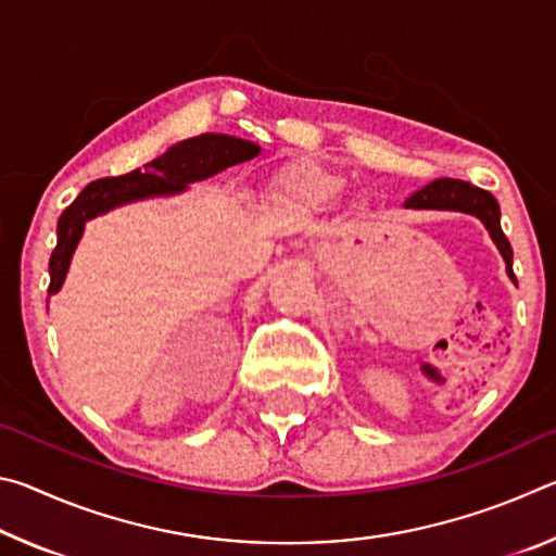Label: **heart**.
Listing matches in <instances>:
<instances>
[{"instance_id": "b5f03b06", "label": "heart", "mask_w": 556, "mask_h": 556, "mask_svg": "<svg viewBox=\"0 0 556 556\" xmlns=\"http://www.w3.org/2000/svg\"><path fill=\"white\" fill-rule=\"evenodd\" d=\"M345 176L312 159L281 164L269 178L267 205L279 218L299 223L328 213L345 193Z\"/></svg>"}]
</instances>
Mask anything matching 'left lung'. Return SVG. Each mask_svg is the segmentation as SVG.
I'll return each mask as SVG.
<instances>
[{"mask_svg":"<svg viewBox=\"0 0 556 556\" xmlns=\"http://www.w3.org/2000/svg\"><path fill=\"white\" fill-rule=\"evenodd\" d=\"M404 208L407 211H456V213L473 215V218H478L485 225L488 235H491V240L495 242L497 252H501L505 260L507 277L513 279V285H517L515 271H513V248L501 228V205H497L493 195L483 191V188H476L466 181H458V178H437V181H431L425 188H419L417 193H412L409 199L404 201Z\"/></svg>","mask_w":556,"mask_h":556,"instance_id":"obj_1","label":"left lung"}]
</instances>
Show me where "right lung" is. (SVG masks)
I'll list each match as a JSON object with an SVG mask.
<instances>
[{"label":"right lung","instance_id":"add662e5","mask_svg":"<svg viewBox=\"0 0 556 556\" xmlns=\"http://www.w3.org/2000/svg\"><path fill=\"white\" fill-rule=\"evenodd\" d=\"M260 152V144L250 142V139L205 131V135L172 144L162 156L144 164V168H135V172L125 176L100 178V181L88 184L59 218V242H55L49 262V299L59 294L65 277H68L71 260L83 232H86L88 220L127 203L178 195L188 191L191 184L205 181V178L220 174L235 164L250 162Z\"/></svg>","mask_w":556,"mask_h":556}]
</instances>
